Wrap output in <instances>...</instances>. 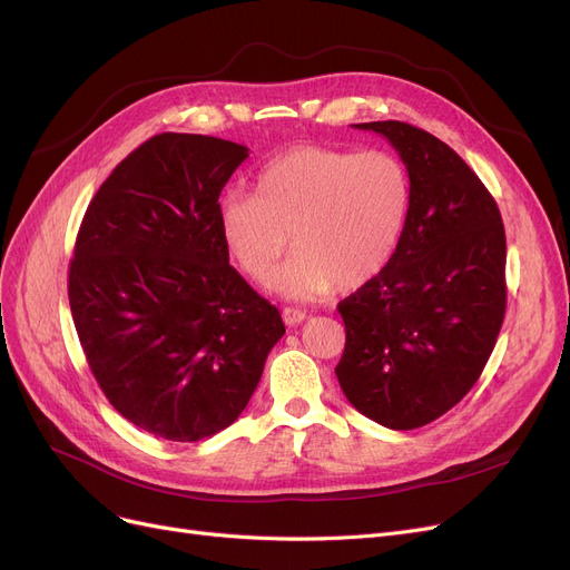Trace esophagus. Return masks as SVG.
<instances>
[{
	"instance_id": "1",
	"label": "esophagus",
	"mask_w": 570,
	"mask_h": 570,
	"mask_svg": "<svg viewBox=\"0 0 570 570\" xmlns=\"http://www.w3.org/2000/svg\"><path fill=\"white\" fill-rule=\"evenodd\" d=\"M282 318H284L286 325H301L307 318V314L303 309H297V307H284Z\"/></svg>"
}]
</instances>
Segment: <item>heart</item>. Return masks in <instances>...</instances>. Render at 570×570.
I'll return each instance as SVG.
<instances>
[{
	"label": "heart",
	"instance_id": "heart-1",
	"mask_svg": "<svg viewBox=\"0 0 570 570\" xmlns=\"http://www.w3.org/2000/svg\"><path fill=\"white\" fill-rule=\"evenodd\" d=\"M409 205V175L397 157L295 145L263 166L256 196L226 194L217 222L228 254L258 284L273 279L291 235L295 254L275 288L291 301H312L376 279L397 252Z\"/></svg>",
	"mask_w": 570,
	"mask_h": 570
}]
</instances>
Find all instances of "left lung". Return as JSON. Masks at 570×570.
Returning a JSON list of instances; mask_svg holds the SVG:
<instances>
[{
	"label": "left lung",
	"instance_id": "1",
	"mask_svg": "<svg viewBox=\"0 0 570 570\" xmlns=\"http://www.w3.org/2000/svg\"><path fill=\"white\" fill-rule=\"evenodd\" d=\"M409 173V219L383 273L337 312L346 346L335 367L346 400L391 430L423 428L481 376L505 314L499 207L464 159L406 122H365Z\"/></svg>",
	"mask_w": 570,
	"mask_h": 570
}]
</instances>
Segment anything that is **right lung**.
<instances>
[{
    "instance_id": "add662e5",
    "label": "right lung",
    "mask_w": 570,
    "mask_h": 570,
    "mask_svg": "<svg viewBox=\"0 0 570 570\" xmlns=\"http://www.w3.org/2000/svg\"><path fill=\"white\" fill-rule=\"evenodd\" d=\"M245 145L159 134L119 161L82 217L69 305L108 402L136 428L200 441L237 421L286 333L219 233Z\"/></svg>"
}]
</instances>
